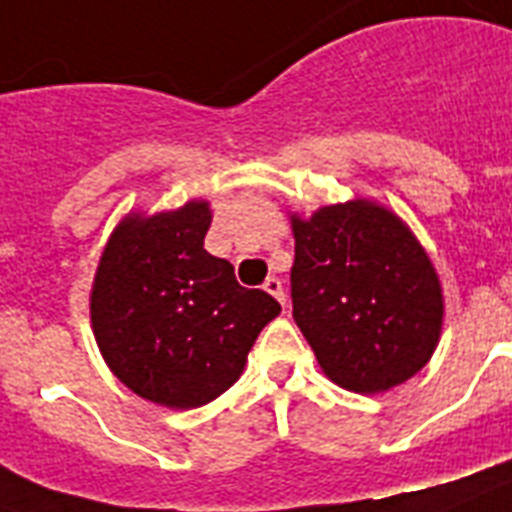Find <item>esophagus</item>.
<instances>
[{
  "mask_svg": "<svg viewBox=\"0 0 512 512\" xmlns=\"http://www.w3.org/2000/svg\"><path fill=\"white\" fill-rule=\"evenodd\" d=\"M264 290L269 295H274V298H277V301L282 303V308L287 306V298H285V287H282V282L277 280V277H266V282H264Z\"/></svg>",
  "mask_w": 512,
  "mask_h": 512,
  "instance_id": "esophagus-1",
  "label": "esophagus"
}]
</instances>
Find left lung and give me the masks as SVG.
I'll list each match as a JSON object with an SVG mask.
<instances>
[{
    "label": "left lung",
    "instance_id": "8db88e82",
    "mask_svg": "<svg viewBox=\"0 0 512 512\" xmlns=\"http://www.w3.org/2000/svg\"><path fill=\"white\" fill-rule=\"evenodd\" d=\"M293 319L342 390L408 382L437 350L445 298L429 253L387 206L353 198L290 214Z\"/></svg>",
    "mask_w": 512,
    "mask_h": 512
}]
</instances>
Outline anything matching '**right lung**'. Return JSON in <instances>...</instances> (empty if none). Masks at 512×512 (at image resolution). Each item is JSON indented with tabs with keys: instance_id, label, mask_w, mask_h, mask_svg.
Masks as SVG:
<instances>
[{
	"instance_id": "add662e5",
	"label": "right lung",
	"mask_w": 512,
	"mask_h": 512,
	"mask_svg": "<svg viewBox=\"0 0 512 512\" xmlns=\"http://www.w3.org/2000/svg\"><path fill=\"white\" fill-rule=\"evenodd\" d=\"M209 201L130 211L109 235L91 287V329L128 390L164 408L211 403L243 374L248 350L280 314L204 248Z\"/></svg>"
}]
</instances>
